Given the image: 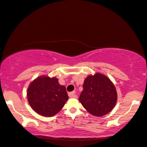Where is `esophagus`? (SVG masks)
<instances>
[{
    "mask_svg": "<svg viewBox=\"0 0 147 147\" xmlns=\"http://www.w3.org/2000/svg\"><path fill=\"white\" fill-rule=\"evenodd\" d=\"M68 96H69L70 97H77V95L76 94V92H75V91L68 93Z\"/></svg>",
    "mask_w": 147,
    "mask_h": 147,
    "instance_id": "obj_1",
    "label": "esophagus"
}]
</instances>
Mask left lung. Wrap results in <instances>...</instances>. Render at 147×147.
<instances>
[{
    "mask_svg": "<svg viewBox=\"0 0 147 147\" xmlns=\"http://www.w3.org/2000/svg\"><path fill=\"white\" fill-rule=\"evenodd\" d=\"M79 100L91 115L104 116L109 113L116 103L115 87L109 78L102 74L89 76L84 80Z\"/></svg>",
    "mask_w": 147,
    "mask_h": 147,
    "instance_id": "left-lung-1",
    "label": "left lung"
}]
</instances>
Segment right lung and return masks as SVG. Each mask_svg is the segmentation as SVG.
<instances>
[{
    "label": "right lung",
    "instance_id": "obj_1",
    "mask_svg": "<svg viewBox=\"0 0 147 147\" xmlns=\"http://www.w3.org/2000/svg\"><path fill=\"white\" fill-rule=\"evenodd\" d=\"M29 105L43 116L51 117L62 109L68 99L66 88L56 78L42 76L29 85L27 92Z\"/></svg>",
    "mask_w": 147,
    "mask_h": 147
}]
</instances>
